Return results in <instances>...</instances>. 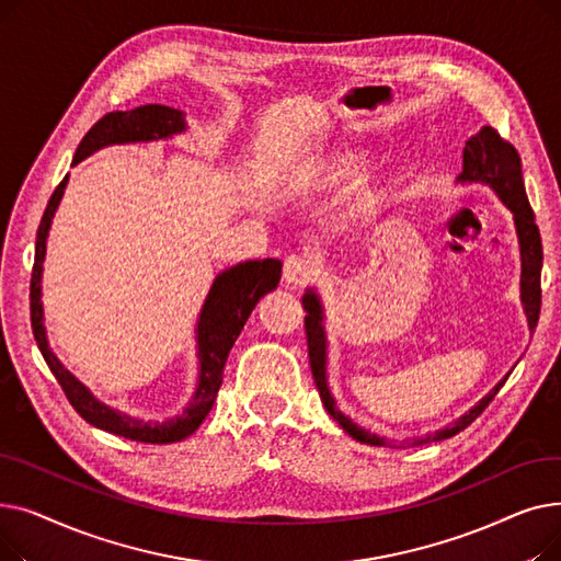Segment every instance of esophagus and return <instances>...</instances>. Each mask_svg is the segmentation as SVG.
<instances>
[{
	"instance_id": "1",
	"label": "esophagus",
	"mask_w": 561,
	"mask_h": 561,
	"mask_svg": "<svg viewBox=\"0 0 561 561\" xmlns=\"http://www.w3.org/2000/svg\"><path fill=\"white\" fill-rule=\"evenodd\" d=\"M316 275V261L307 254H290L284 261V279L290 286H302Z\"/></svg>"
}]
</instances>
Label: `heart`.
Listing matches in <instances>:
<instances>
[{
  "label": "heart",
  "instance_id": "obj_1",
  "mask_svg": "<svg viewBox=\"0 0 561 561\" xmlns=\"http://www.w3.org/2000/svg\"><path fill=\"white\" fill-rule=\"evenodd\" d=\"M357 165H359V161L355 154L336 152V154L328 157L325 161L316 163L309 170V174L305 176V182L313 188H328V186L332 188V186L345 182L347 176H352V172L357 170ZM373 204H375V193L370 188H359L357 197H355V209L366 214L373 209Z\"/></svg>",
  "mask_w": 561,
  "mask_h": 561
}]
</instances>
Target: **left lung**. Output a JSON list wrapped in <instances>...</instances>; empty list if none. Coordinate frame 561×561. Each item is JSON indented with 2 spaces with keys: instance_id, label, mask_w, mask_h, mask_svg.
<instances>
[{
  "instance_id": "left-lung-1",
  "label": "left lung",
  "mask_w": 561,
  "mask_h": 561,
  "mask_svg": "<svg viewBox=\"0 0 561 561\" xmlns=\"http://www.w3.org/2000/svg\"><path fill=\"white\" fill-rule=\"evenodd\" d=\"M461 184H484L495 191V195L503 199V204L514 214L516 233L520 243V300L525 307L527 325L529 330L537 328L539 311H541V263H543V250H541V236L539 227L535 222L533 206L527 202L525 186H523V174H520V157L516 147L500 136L493 127H482L476 136H470L463 147V168L457 176ZM302 307L307 311L305 316V330H307V347H309V364L313 373L316 389L320 393L322 404H325L328 414L352 436L362 440L368 446H389V448H416L425 444H434V440H444L461 430H466L473 423L482 411L489 407V402L495 398V393L503 389L507 381L500 379L497 385L476 404L470 407L461 419L450 423L448 427L438 430L434 434L421 436V438H407V440H389L385 436H377L352 423L345 414L336 409V402L328 387V339L325 328H322V305L316 290H307L302 298Z\"/></svg>"
}]
</instances>
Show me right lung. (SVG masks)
Returning <instances> with one entry per match:
<instances>
[{"mask_svg": "<svg viewBox=\"0 0 561 561\" xmlns=\"http://www.w3.org/2000/svg\"><path fill=\"white\" fill-rule=\"evenodd\" d=\"M184 129H186L184 113L163 104H145L129 111H111L104 117H100V121L81 138L72 165H77L85 157H91L93 152L102 150L106 145L161 140L174 134H182ZM66 184H68V174L51 193L36 233V256H34L28 300H32V328H34L38 350L43 352V357L49 370L54 373L58 385H61L66 398L70 400V404L85 423H91L93 427L111 432L115 436L140 440V444H159V446L176 444V440L191 436L202 425V421L209 416L218 389L222 385V368L227 364L229 350L233 341L239 339L256 302L265 296V293L277 288L282 277V261L279 259L245 261L239 265H231V268L222 271L214 279V286L204 300V307L197 320V330H195L197 359H199L197 389L191 402L182 409V414L172 416L163 423L127 416L123 411H115L108 404L100 402L91 391H88L81 381L56 359V355L49 350V343H47L43 302H41V296H43L41 279H43L47 233L51 227V218L58 209V202L64 197Z\"/></svg>", "mask_w": 561, "mask_h": 561, "instance_id": "right-lung-1", "label": "right lung"}]
</instances>
